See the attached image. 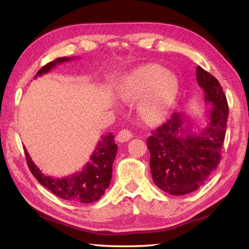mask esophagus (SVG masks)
<instances>
[{
  "instance_id": "1",
  "label": "esophagus",
  "mask_w": 249,
  "mask_h": 249,
  "mask_svg": "<svg viewBox=\"0 0 249 249\" xmlns=\"http://www.w3.org/2000/svg\"><path fill=\"white\" fill-rule=\"evenodd\" d=\"M133 138V134L128 129H122L120 133L116 136V140L119 142H126Z\"/></svg>"
}]
</instances>
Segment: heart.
I'll return each instance as SVG.
<instances>
[{
  "instance_id": "b5f03b06",
  "label": "heart",
  "mask_w": 249,
  "mask_h": 249,
  "mask_svg": "<svg viewBox=\"0 0 249 249\" xmlns=\"http://www.w3.org/2000/svg\"><path fill=\"white\" fill-rule=\"evenodd\" d=\"M177 79L163 68L150 65L131 72L120 83L119 97L124 102L140 98L139 112L147 122H157L169 113L178 96Z\"/></svg>"
}]
</instances>
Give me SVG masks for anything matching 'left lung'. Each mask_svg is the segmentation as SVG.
<instances>
[{
    "label": "left lung",
    "mask_w": 249,
    "mask_h": 249,
    "mask_svg": "<svg viewBox=\"0 0 249 249\" xmlns=\"http://www.w3.org/2000/svg\"><path fill=\"white\" fill-rule=\"evenodd\" d=\"M196 71L198 84L204 92V102L212 105L206 111V128L194 133L186 115L174 112L146 140L153 181L158 188L173 196L200 188L221 160L228 103L217 79L200 66Z\"/></svg>",
    "instance_id": "1"
}]
</instances>
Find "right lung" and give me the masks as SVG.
Masks as SVG:
<instances>
[{
	"label": "right lung",
	"mask_w": 249,
	"mask_h": 249,
	"mask_svg": "<svg viewBox=\"0 0 249 249\" xmlns=\"http://www.w3.org/2000/svg\"><path fill=\"white\" fill-rule=\"evenodd\" d=\"M72 57H59L44 67L36 73V77L49 72L57 64L71 60ZM118 152V145L113 140L112 133L103 136L96 149L82 171L66 178H52L41 173L31 160L28 151L24 147L26 162L32 174L43 186L48 188L52 194L64 200L75 203H92L97 201L105 194L112 177V165Z\"/></svg>",
	"instance_id": "obj_1"
}]
</instances>
